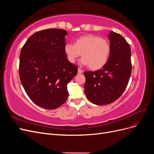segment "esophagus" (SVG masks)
<instances>
[{
  "mask_svg": "<svg viewBox=\"0 0 154 154\" xmlns=\"http://www.w3.org/2000/svg\"><path fill=\"white\" fill-rule=\"evenodd\" d=\"M83 72V71L82 69H81L80 68H78V74H82Z\"/></svg>",
  "mask_w": 154,
  "mask_h": 154,
  "instance_id": "1",
  "label": "esophagus"
}]
</instances>
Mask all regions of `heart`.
I'll return each instance as SVG.
<instances>
[{
    "label": "heart",
    "mask_w": 154,
    "mask_h": 154,
    "mask_svg": "<svg viewBox=\"0 0 154 154\" xmlns=\"http://www.w3.org/2000/svg\"><path fill=\"white\" fill-rule=\"evenodd\" d=\"M64 51L70 62L74 63L82 54L83 64L92 70H98L108 62L111 47L106 39L95 35H85L76 38L74 44L67 43Z\"/></svg>",
    "instance_id": "obj_1"
}]
</instances>
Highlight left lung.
Returning <instances> with one entry per match:
<instances>
[{"label": "left lung", "mask_w": 154, "mask_h": 154, "mask_svg": "<svg viewBox=\"0 0 154 154\" xmlns=\"http://www.w3.org/2000/svg\"><path fill=\"white\" fill-rule=\"evenodd\" d=\"M111 47L108 62L101 69L85 71V92L92 103L104 105L118 100L125 91L132 72L131 49L120 34L109 35Z\"/></svg>", "instance_id": "left-lung-1"}]
</instances>
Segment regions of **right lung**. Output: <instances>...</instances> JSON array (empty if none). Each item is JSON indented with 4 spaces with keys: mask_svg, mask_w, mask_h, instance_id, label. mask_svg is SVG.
I'll use <instances>...</instances> for the list:
<instances>
[{
    "mask_svg": "<svg viewBox=\"0 0 154 154\" xmlns=\"http://www.w3.org/2000/svg\"><path fill=\"white\" fill-rule=\"evenodd\" d=\"M66 35V31L57 28L37 31L21 49L22 85L29 98L45 109H57L66 102L67 83L78 72L65 53Z\"/></svg>",
    "mask_w": 154,
    "mask_h": 154,
    "instance_id": "add662e5",
    "label": "right lung"
}]
</instances>
